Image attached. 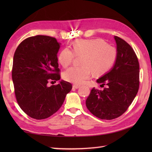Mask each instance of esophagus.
I'll list each match as a JSON object with an SVG mask.
<instances>
[{"label": "esophagus", "mask_w": 152, "mask_h": 152, "mask_svg": "<svg viewBox=\"0 0 152 152\" xmlns=\"http://www.w3.org/2000/svg\"><path fill=\"white\" fill-rule=\"evenodd\" d=\"M80 87V86H78V85H76V84H74L73 85V88H74V89H78V88H79Z\"/></svg>", "instance_id": "esophagus-1"}]
</instances>
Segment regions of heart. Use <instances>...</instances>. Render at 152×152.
Returning a JSON list of instances; mask_svg holds the SVG:
<instances>
[{
	"label": "heart",
	"instance_id": "1",
	"mask_svg": "<svg viewBox=\"0 0 152 152\" xmlns=\"http://www.w3.org/2000/svg\"><path fill=\"white\" fill-rule=\"evenodd\" d=\"M75 56H82V65L69 68L64 72L63 77L68 82L82 84L92 73L101 76L107 72L115 63L118 51L115 47L101 38L78 40L73 43L72 50L66 48L61 51L58 61L63 67H67Z\"/></svg>",
	"mask_w": 152,
	"mask_h": 152
}]
</instances>
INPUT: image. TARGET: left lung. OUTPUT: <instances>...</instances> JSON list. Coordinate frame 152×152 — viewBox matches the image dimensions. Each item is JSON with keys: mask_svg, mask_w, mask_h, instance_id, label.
<instances>
[{"mask_svg": "<svg viewBox=\"0 0 152 152\" xmlns=\"http://www.w3.org/2000/svg\"><path fill=\"white\" fill-rule=\"evenodd\" d=\"M118 57L114 66L96 82L102 90L93 88L86 99L87 108L101 119L110 120L125 113L139 89V63L136 53L127 42L114 37ZM105 88H104V86Z\"/></svg>", "mask_w": 152, "mask_h": 152, "instance_id": "obj_1", "label": "left lung"}]
</instances>
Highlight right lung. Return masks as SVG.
Here are the masks:
<instances>
[{"mask_svg": "<svg viewBox=\"0 0 152 152\" xmlns=\"http://www.w3.org/2000/svg\"><path fill=\"white\" fill-rule=\"evenodd\" d=\"M59 48L56 38L37 35L23 40L14 53L12 76L15 98L22 110L32 118L52 115L72 88L63 80L48 86L61 78L57 56Z\"/></svg>", "mask_w": 152, "mask_h": 152, "instance_id": "add662e5", "label": "right lung"}]
</instances>
